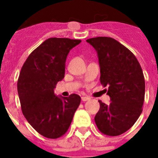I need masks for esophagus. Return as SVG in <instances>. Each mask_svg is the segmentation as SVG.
Masks as SVG:
<instances>
[{
  "label": "esophagus",
  "instance_id": "obj_1",
  "mask_svg": "<svg viewBox=\"0 0 158 158\" xmlns=\"http://www.w3.org/2000/svg\"><path fill=\"white\" fill-rule=\"evenodd\" d=\"M81 99L83 102H87V101H89V100H90V98L87 96H83L81 98Z\"/></svg>",
  "mask_w": 158,
  "mask_h": 158
}]
</instances>
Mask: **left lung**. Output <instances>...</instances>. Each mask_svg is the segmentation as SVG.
Segmentation results:
<instances>
[{"label":"left lung","instance_id":"left-lung-1","mask_svg":"<svg viewBox=\"0 0 158 158\" xmlns=\"http://www.w3.org/2000/svg\"><path fill=\"white\" fill-rule=\"evenodd\" d=\"M86 42L98 53L100 81L108 86L110 99L109 105L98 101L95 123L104 135L117 136L130 130L142 113L145 94L142 68L135 55L114 38L98 37Z\"/></svg>","mask_w":158,"mask_h":158}]
</instances>
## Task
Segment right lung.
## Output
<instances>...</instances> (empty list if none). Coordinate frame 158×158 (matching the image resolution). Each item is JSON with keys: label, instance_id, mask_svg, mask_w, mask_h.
I'll use <instances>...</instances> for the list:
<instances>
[{"label": "right lung", "instance_id": "add662e5", "mask_svg": "<svg viewBox=\"0 0 158 158\" xmlns=\"http://www.w3.org/2000/svg\"><path fill=\"white\" fill-rule=\"evenodd\" d=\"M80 43L48 38L28 56L21 69L17 89L23 114L36 131L48 139L66 133L81 102L77 94L64 98L54 93L57 83L64 79L69 51Z\"/></svg>", "mask_w": 158, "mask_h": 158}]
</instances>
